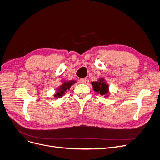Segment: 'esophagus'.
Instances as JSON below:
<instances>
[{
	"mask_svg": "<svg viewBox=\"0 0 160 160\" xmlns=\"http://www.w3.org/2000/svg\"><path fill=\"white\" fill-rule=\"evenodd\" d=\"M79 81H80V83H81V84H85V83L86 82V78H80Z\"/></svg>",
	"mask_w": 160,
	"mask_h": 160,
	"instance_id": "1",
	"label": "esophagus"
}]
</instances>
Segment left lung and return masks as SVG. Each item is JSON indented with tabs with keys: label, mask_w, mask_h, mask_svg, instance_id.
<instances>
[{
	"label": "left lung",
	"mask_w": 160,
	"mask_h": 160,
	"mask_svg": "<svg viewBox=\"0 0 160 160\" xmlns=\"http://www.w3.org/2000/svg\"><path fill=\"white\" fill-rule=\"evenodd\" d=\"M92 84L93 86V90L99 93L101 95H105L108 93V86L107 84L106 83L104 82L103 78L99 79V82H92Z\"/></svg>",
	"instance_id": "left-lung-1"
}]
</instances>
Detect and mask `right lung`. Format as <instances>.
Here are the masks:
<instances>
[{
	"label": "right lung",
	"mask_w": 160,
	"mask_h": 160,
	"mask_svg": "<svg viewBox=\"0 0 160 160\" xmlns=\"http://www.w3.org/2000/svg\"><path fill=\"white\" fill-rule=\"evenodd\" d=\"M76 82L75 81H70V82H65L63 84L60 86V87L57 89V93L55 94V97H57V98H59V97L63 96V94H65V92L67 91V89H69L71 86L74 84Z\"/></svg>",
	"instance_id": "obj_1"
}]
</instances>
